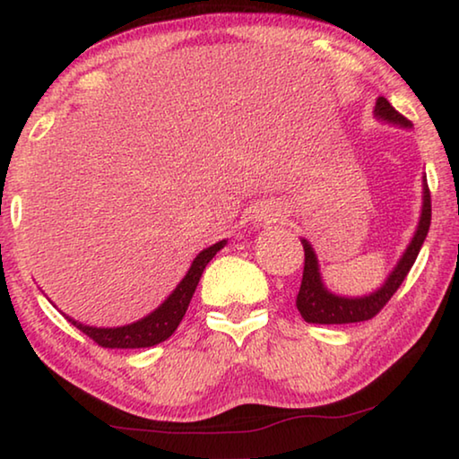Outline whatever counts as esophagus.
Here are the masks:
<instances>
[{"label": "esophagus", "mask_w": 459, "mask_h": 459, "mask_svg": "<svg viewBox=\"0 0 459 459\" xmlns=\"http://www.w3.org/2000/svg\"><path fill=\"white\" fill-rule=\"evenodd\" d=\"M273 216H278V214H275L273 210H267V212H261V214H257L255 218H257V221H267V222H269ZM273 221H275V218H273Z\"/></svg>", "instance_id": "34e87169"}]
</instances>
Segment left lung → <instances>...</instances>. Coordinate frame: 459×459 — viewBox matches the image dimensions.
Wrapping results in <instances>:
<instances>
[{"label": "left lung", "mask_w": 459, "mask_h": 459, "mask_svg": "<svg viewBox=\"0 0 459 459\" xmlns=\"http://www.w3.org/2000/svg\"><path fill=\"white\" fill-rule=\"evenodd\" d=\"M374 114L382 120L394 122V125L411 126V122L406 120L403 114L396 112L386 98H377ZM429 227H431V192H429L427 184H423V210H420V221L411 245L406 247L404 255L400 257L398 265L392 269V273L388 275V280L384 281V286L380 290H376L374 294L363 298H345L331 294L329 290L325 288L321 273H318V261L315 251H312L307 238H302L304 272L300 292L296 296V307L300 310L304 321L312 325H345L374 318L377 312L386 307V302L394 296L400 283H403L406 275H409L414 259H417L420 247L425 243Z\"/></svg>", "instance_id": "obj_1"}]
</instances>
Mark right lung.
<instances>
[{
	"mask_svg": "<svg viewBox=\"0 0 459 459\" xmlns=\"http://www.w3.org/2000/svg\"><path fill=\"white\" fill-rule=\"evenodd\" d=\"M227 241H221L208 249L198 253V257L194 259L192 267L187 269L186 278L178 283V288L173 290V294L159 307L152 310L149 316L141 318L133 325L126 326H116V329H98V326H87L77 321L69 318V323L77 326L79 331L85 333L87 337L96 341L100 347L108 349H138V347H152L157 343H163L171 337L173 333L184 318L187 307H190V300L195 292V286L202 278V272L206 269L208 261L212 259Z\"/></svg>",
	"mask_w": 459,
	"mask_h": 459,
	"instance_id": "add662e5",
	"label": "right lung"
}]
</instances>
